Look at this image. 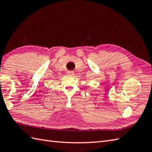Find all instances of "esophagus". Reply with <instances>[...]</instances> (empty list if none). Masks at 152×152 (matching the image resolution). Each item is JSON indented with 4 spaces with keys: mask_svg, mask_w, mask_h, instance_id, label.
Returning <instances> with one entry per match:
<instances>
[{
    "mask_svg": "<svg viewBox=\"0 0 152 152\" xmlns=\"http://www.w3.org/2000/svg\"><path fill=\"white\" fill-rule=\"evenodd\" d=\"M67 74L70 76H74V75H75V72L72 71V70H69V71H68Z\"/></svg>",
    "mask_w": 152,
    "mask_h": 152,
    "instance_id": "esophagus-1",
    "label": "esophagus"
}]
</instances>
